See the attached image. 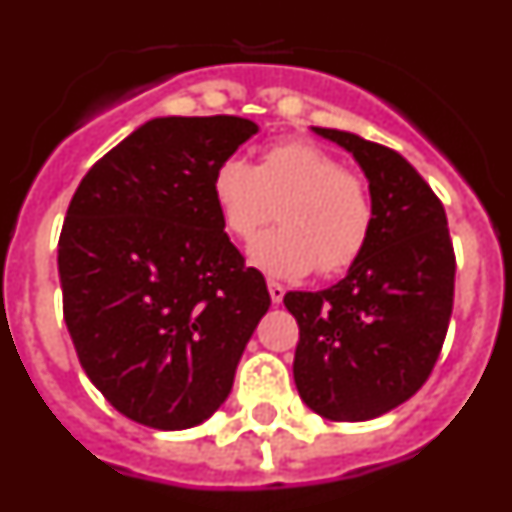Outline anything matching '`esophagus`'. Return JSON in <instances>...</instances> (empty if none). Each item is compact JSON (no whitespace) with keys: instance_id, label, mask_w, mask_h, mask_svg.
<instances>
[{"instance_id":"esophagus-1","label":"esophagus","mask_w":512,"mask_h":512,"mask_svg":"<svg viewBox=\"0 0 512 512\" xmlns=\"http://www.w3.org/2000/svg\"><path fill=\"white\" fill-rule=\"evenodd\" d=\"M284 292H287V289H284L282 284L269 282V295H271V302H274V305H279V302L284 300Z\"/></svg>"}]
</instances>
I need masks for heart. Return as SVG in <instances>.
<instances>
[{
  "label": "heart",
  "instance_id": "b5f03b06",
  "mask_svg": "<svg viewBox=\"0 0 512 512\" xmlns=\"http://www.w3.org/2000/svg\"><path fill=\"white\" fill-rule=\"evenodd\" d=\"M210 197L225 233L238 241H248L277 205L279 228L248 248L251 264L274 279H300L315 264L323 274L348 269L374 228V200L364 179L307 140L271 143L256 166L223 158L212 171Z\"/></svg>",
  "mask_w": 512,
  "mask_h": 512
}]
</instances>
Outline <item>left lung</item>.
<instances>
[{
	"instance_id": "left-lung-1",
	"label": "left lung",
	"mask_w": 512,
	"mask_h": 512,
	"mask_svg": "<svg viewBox=\"0 0 512 512\" xmlns=\"http://www.w3.org/2000/svg\"><path fill=\"white\" fill-rule=\"evenodd\" d=\"M312 133L356 158L374 228L341 282L284 295L300 325L292 372L312 413L359 423L410 400L431 374L454 305V248L443 205L400 153L346 130Z\"/></svg>"
}]
</instances>
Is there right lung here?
Here are the masks:
<instances>
[{
	"label": "right lung",
	"mask_w": 512,
	"mask_h": 512,
	"mask_svg": "<svg viewBox=\"0 0 512 512\" xmlns=\"http://www.w3.org/2000/svg\"><path fill=\"white\" fill-rule=\"evenodd\" d=\"M259 133L246 117H153L81 179L58 241L63 320L125 418L184 431L233 390L271 305L210 197L215 166Z\"/></svg>",
	"instance_id": "1"
}]
</instances>
